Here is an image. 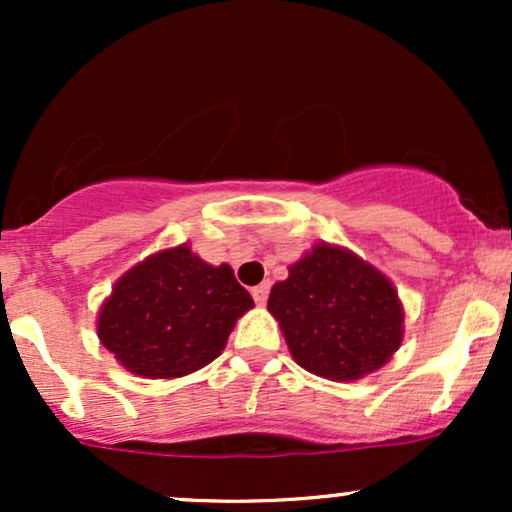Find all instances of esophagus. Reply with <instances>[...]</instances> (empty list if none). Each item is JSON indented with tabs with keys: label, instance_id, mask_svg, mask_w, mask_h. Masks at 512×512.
<instances>
[{
	"label": "esophagus",
	"instance_id": "obj_1",
	"mask_svg": "<svg viewBox=\"0 0 512 512\" xmlns=\"http://www.w3.org/2000/svg\"><path fill=\"white\" fill-rule=\"evenodd\" d=\"M267 296H269V281H262L260 286H255V289H252V298H255L257 305L267 303Z\"/></svg>",
	"mask_w": 512,
	"mask_h": 512
}]
</instances>
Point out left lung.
Wrapping results in <instances>:
<instances>
[{
    "label": "left lung",
    "instance_id": "obj_1",
    "mask_svg": "<svg viewBox=\"0 0 512 512\" xmlns=\"http://www.w3.org/2000/svg\"><path fill=\"white\" fill-rule=\"evenodd\" d=\"M267 310L293 361L334 383L383 368L404 339V308L378 267L342 245L315 243L276 281Z\"/></svg>",
    "mask_w": 512,
    "mask_h": 512
}]
</instances>
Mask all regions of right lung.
Instances as JSON below:
<instances>
[{
    "mask_svg": "<svg viewBox=\"0 0 512 512\" xmlns=\"http://www.w3.org/2000/svg\"><path fill=\"white\" fill-rule=\"evenodd\" d=\"M252 305L228 264L214 267L182 243L154 252L115 281L96 330L129 373L170 380L219 358Z\"/></svg>",
    "mask_w": 512,
    "mask_h": 512,
    "instance_id": "obj_1",
    "label": "right lung"
}]
</instances>
